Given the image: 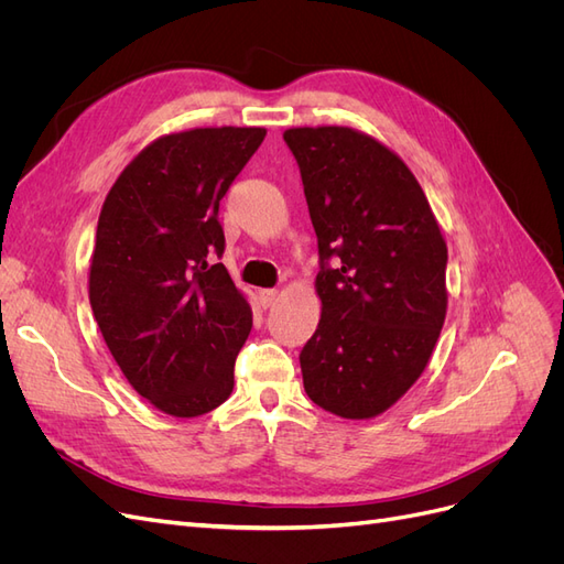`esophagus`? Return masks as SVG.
<instances>
[{
  "mask_svg": "<svg viewBox=\"0 0 564 564\" xmlns=\"http://www.w3.org/2000/svg\"><path fill=\"white\" fill-rule=\"evenodd\" d=\"M278 296H280L278 289H261V292H259V301H261L263 308H270V305L278 301Z\"/></svg>",
  "mask_w": 564,
  "mask_h": 564,
  "instance_id": "obj_1",
  "label": "esophagus"
}]
</instances>
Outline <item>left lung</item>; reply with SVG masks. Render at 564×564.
Here are the masks:
<instances>
[{
  "mask_svg": "<svg viewBox=\"0 0 564 564\" xmlns=\"http://www.w3.org/2000/svg\"><path fill=\"white\" fill-rule=\"evenodd\" d=\"M317 235L322 317L299 360L327 412L371 419L431 360L447 315V245L419 181L348 127L284 131Z\"/></svg>",
  "mask_w": 564,
  "mask_h": 564,
  "instance_id": "8db88e82",
  "label": "left lung"
}]
</instances>
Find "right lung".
<instances>
[{
	"label": "right lung",
	"instance_id": "obj_1",
	"mask_svg": "<svg viewBox=\"0 0 564 564\" xmlns=\"http://www.w3.org/2000/svg\"><path fill=\"white\" fill-rule=\"evenodd\" d=\"M263 139L261 127L162 135L100 209L91 311L127 381L164 414H207L232 392L251 308L218 263V204Z\"/></svg>",
	"mask_w": 564,
	"mask_h": 564
}]
</instances>
